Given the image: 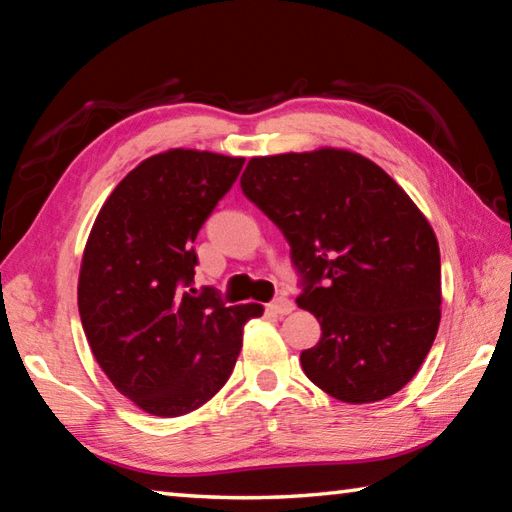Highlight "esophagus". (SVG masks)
Wrapping results in <instances>:
<instances>
[{
    "mask_svg": "<svg viewBox=\"0 0 512 512\" xmlns=\"http://www.w3.org/2000/svg\"><path fill=\"white\" fill-rule=\"evenodd\" d=\"M268 310L273 314H279V317H286V314L295 310V303H292L288 297H277L275 301L268 303Z\"/></svg>",
    "mask_w": 512,
    "mask_h": 512,
    "instance_id": "esophagus-1",
    "label": "esophagus"
}]
</instances>
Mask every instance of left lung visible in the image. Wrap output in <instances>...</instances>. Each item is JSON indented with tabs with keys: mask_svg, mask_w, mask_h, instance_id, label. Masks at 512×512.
<instances>
[{
	"mask_svg": "<svg viewBox=\"0 0 512 512\" xmlns=\"http://www.w3.org/2000/svg\"><path fill=\"white\" fill-rule=\"evenodd\" d=\"M242 191L290 244L297 306L321 323L301 352L314 385L363 405L416 376L440 325V248L427 217L361 154L323 147L250 158Z\"/></svg>",
	"mask_w": 512,
	"mask_h": 512,
	"instance_id": "8db88e82",
	"label": "left lung"
}]
</instances>
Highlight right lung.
<instances>
[{"mask_svg":"<svg viewBox=\"0 0 512 512\" xmlns=\"http://www.w3.org/2000/svg\"><path fill=\"white\" fill-rule=\"evenodd\" d=\"M242 167L244 158L198 149L151 156L118 182L85 244V336L112 385L151 416L211 400L233 372L246 321L264 314L191 288L195 237Z\"/></svg>","mask_w":512,"mask_h":512,"instance_id":"obj_1","label":"right lung"}]
</instances>
